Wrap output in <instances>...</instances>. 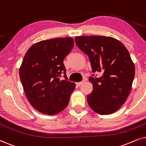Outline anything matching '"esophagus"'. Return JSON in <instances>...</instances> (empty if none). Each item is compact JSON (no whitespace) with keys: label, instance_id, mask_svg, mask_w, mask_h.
I'll return each instance as SVG.
<instances>
[{"label":"esophagus","instance_id":"34e87169","mask_svg":"<svg viewBox=\"0 0 146 146\" xmlns=\"http://www.w3.org/2000/svg\"><path fill=\"white\" fill-rule=\"evenodd\" d=\"M84 82V81L80 82H77V83H76V85H77V86H80V85L82 84H83Z\"/></svg>","mask_w":146,"mask_h":146}]
</instances>
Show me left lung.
Segmentation results:
<instances>
[{
	"label": "left lung",
	"mask_w": 146,
	"mask_h": 146,
	"mask_svg": "<svg viewBox=\"0 0 146 146\" xmlns=\"http://www.w3.org/2000/svg\"><path fill=\"white\" fill-rule=\"evenodd\" d=\"M75 42L88 56L92 72L101 75L89 78L93 85L92 92L87 96L90 107L102 115L115 112L125 103L134 78V64L128 50L110 36H76Z\"/></svg>",
	"instance_id": "8db88e82"
}]
</instances>
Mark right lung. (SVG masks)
Listing matches in <instances>:
<instances>
[{
  "label": "right lung",
  "mask_w": 146,
  "mask_h": 146,
  "mask_svg": "<svg viewBox=\"0 0 146 146\" xmlns=\"http://www.w3.org/2000/svg\"><path fill=\"white\" fill-rule=\"evenodd\" d=\"M74 46L72 38L40 41L26 53L19 76L26 96L40 112L54 115L68 105L75 83L68 80L64 59ZM64 74V80H60Z\"/></svg>",
  "instance_id": "1"
}]
</instances>
